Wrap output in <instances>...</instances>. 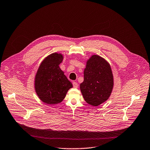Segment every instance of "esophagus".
Returning a JSON list of instances; mask_svg holds the SVG:
<instances>
[{
    "instance_id": "34e87169",
    "label": "esophagus",
    "mask_w": 150,
    "mask_h": 150,
    "mask_svg": "<svg viewBox=\"0 0 150 150\" xmlns=\"http://www.w3.org/2000/svg\"><path fill=\"white\" fill-rule=\"evenodd\" d=\"M73 87H74V88H77L78 87V83L76 82H73Z\"/></svg>"
}]
</instances>
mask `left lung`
I'll return each instance as SVG.
<instances>
[{"instance_id":"1","label":"left lung","mask_w":150,"mask_h":150,"mask_svg":"<svg viewBox=\"0 0 150 150\" xmlns=\"http://www.w3.org/2000/svg\"><path fill=\"white\" fill-rule=\"evenodd\" d=\"M83 78L80 90L88 104L98 106L109 99L114 81L111 67L108 61L98 55H92L87 61Z\"/></svg>"}]
</instances>
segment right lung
Here are the masks:
<instances>
[{
  "label": "right lung",
  "instance_id": "right-lung-1",
  "mask_svg": "<svg viewBox=\"0 0 150 150\" xmlns=\"http://www.w3.org/2000/svg\"><path fill=\"white\" fill-rule=\"evenodd\" d=\"M63 59L62 54L52 53L42 61L37 71L34 88L38 98L46 104L62 102L68 91L73 87L59 67Z\"/></svg>",
  "mask_w": 150,
  "mask_h": 150
}]
</instances>
